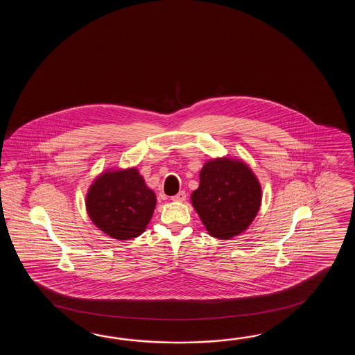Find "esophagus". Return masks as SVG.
I'll use <instances>...</instances> for the list:
<instances>
[{"label": "esophagus", "mask_w": 355, "mask_h": 355, "mask_svg": "<svg viewBox=\"0 0 355 355\" xmlns=\"http://www.w3.org/2000/svg\"><path fill=\"white\" fill-rule=\"evenodd\" d=\"M185 199H187L185 191H179L176 196H171V200H174V202H184Z\"/></svg>", "instance_id": "1"}]
</instances>
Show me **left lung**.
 Masks as SVG:
<instances>
[{
	"label": "left lung",
	"mask_w": 355,
	"mask_h": 355,
	"mask_svg": "<svg viewBox=\"0 0 355 355\" xmlns=\"http://www.w3.org/2000/svg\"><path fill=\"white\" fill-rule=\"evenodd\" d=\"M199 187L191 193L208 234L230 240L249 228L261 205V185L242 159L217 157L204 164Z\"/></svg>",
	"instance_id": "left-lung-1"
}]
</instances>
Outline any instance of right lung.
I'll list each match as a JSON object with an SVG mask.
<instances>
[{
	"label": "right lung",
	"mask_w": 355,
	"mask_h": 355,
	"mask_svg": "<svg viewBox=\"0 0 355 355\" xmlns=\"http://www.w3.org/2000/svg\"><path fill=\"white\" fill-rule=\"evenodd\" d=\"M156 202V194L137 167L109 168L92 181L86 194V211L100 231L127 241L146 231Z\"/></svg>",
	"instance_id": "1"
}]
</instances>
